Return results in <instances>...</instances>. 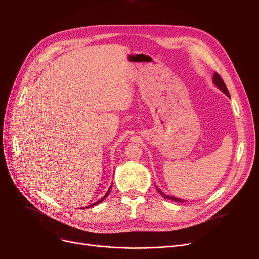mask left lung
<instances>
[{
    "instance_id": "obj_1",
    "label": "left lung",
    "mask_w": 259,
    "mask_h": 259,
    "mask_svg": "<svg viewBox=\"0 0 259 259\" xmlns=\"http://www.w3.org/2000/svg\"><path fill=\"white\" fill-rule=\"evenodd\" d=\"M213 83L215 84L216 87H219L224 93H226V94L228 95V97L230 98V93H229V91H228V89H227V86H226V84L224 83L223 78L221 77V75H220L219 73H216V72L214 73V75H213ZM156 189H157V191L162 195V197L166 198V199H171V200L176 201V202H184V201H185L184 199H180V198H176V197H173V196H170V195H166L165 193H162L158 188H156Z\"/></svg>"
}]
</instances>
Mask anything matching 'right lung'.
I'll use <instances>...</instances> for the list:
<instances>
[{"instance_id":"1","label":"right lung","mask_w":259,"mask_h":259,"mask_svg":"<svg viewBox=\"0 0 259 259\" xmlns=\"http://www.w3.org/2000/svg\"><path fill=\"white\" fill-rule=\"evenodd\" d=\"M111 187H112V185H111ZM111 187H110V189H109V190H108V191H107V193H106V194H105V196H104V197H103V198H101V199H100V200H99V201H95V202H94V203H92V205H90V206H88V207H87V208H90V207H92V206H95V205H98V203H101V202H102V201H103V200H104V199H105V198H106V197H107V196H108V194H109V192H110V190H111ZM84 209H86V208H84Z\"/></svg>"}]
</instances>
